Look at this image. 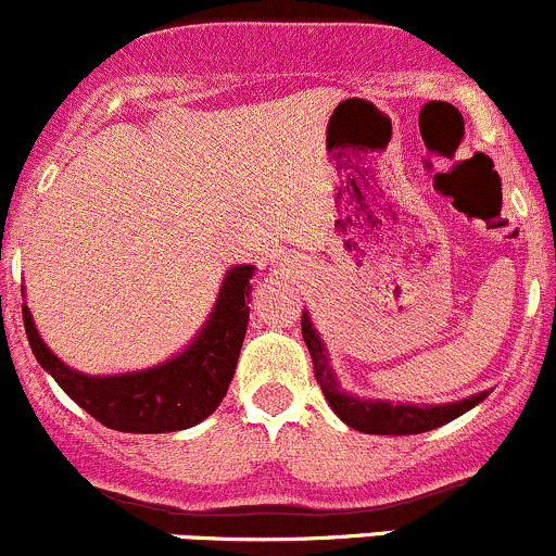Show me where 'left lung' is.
<instances>
[{
	"label": "left lung",
	"instance_id": "8db88e82",
	"mask_svg": "<svg viewBox=\"0 0 556 556\" xmlns=\"http://www.w3.org/2000/svg\"><path fill=\"white\" fill-rule=\"evenodd\" d=\"M303 341H306L308 354L314 359V376L317 383L323 386V394L327 405L332 407L338 418L362 434H420V431H431L437 426H445L453 418L464 416L471 407L479 405L490 391H479V394L466 396V400L445 402V405H413V402H389V400H362V396L349 394L338 383L336 370L330 365V354L314 327L308 312L301 317Z\"/></svg>",
	"mask_w": 556,
	"mask_h": 556
}]
</instances>
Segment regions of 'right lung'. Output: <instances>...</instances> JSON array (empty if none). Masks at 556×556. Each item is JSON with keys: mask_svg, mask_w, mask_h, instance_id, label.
I'll list each match as a JSON object with an SVG mask.
<instances>
[{"mask_svg": "<svg viewBox=\"0 0 556 556\" xmlns=\"http://www.w3.org/2000/svg\"><path fill=\"white\" fill-rule=\"evenodd\" d=\"M258 268L239 263L224 274L213 312L170 359L146 370L87 376L52 354L23 303V327L39 365L81 410L127 434H165L202 424L226 396L250 319V290ZM23 290V288H21Z\"/></svg>", "mask_w": 556, "mask_h": 556, "instance_id": "right-lung-1", "label": "right lung"}]
</instances>
